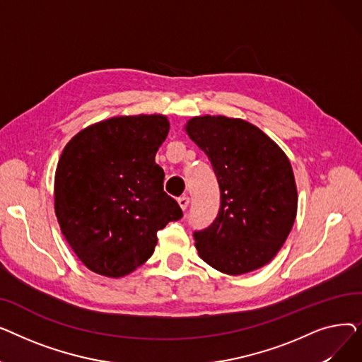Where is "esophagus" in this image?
I'll use <instances>...</instances> for the list:
<instances>
[{
  "label": "esophagus",
  "mask_w": 362,
  "mask_h": 362,
  "mask_svg": "<svg viewBox=\"0 0 362 362\" xmlns=\"http://www.w3.org/2000/svg\"><path fill=\"white\" fill-rule=\"evenodd\" d=\"M177 202H179V205H180L182 210L185 211L186 208H187V205H189V198H187V197H180V198L177 199Z\"/></svg>",
  "instance_id": "obj_1"
}]
</instances>
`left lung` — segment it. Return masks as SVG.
Wrapping results in <instances>:
<instances>
[{
  "mask_svg": "<svg viewBox=\"0 0 362 362\" xmlns=\"http://www.w3.org/2000/svg\"><path fill=\"white\" fill-rule=\"evenodd\" d=\"M186 133L211 161L221 205L216 220L194 233L199 257L239 276L270 262L296 218L293 170L281 148L257 126L226 116L194 117Z\"/></svg>",
  "mask_w": 362,
  "mask_h": 362,
  "instance_id": "1",
  "label": "left lung"
}]
</instances>
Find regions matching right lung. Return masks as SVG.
<instances>
[{
  "mask_svg": "<svg viewBox=\"0 0 362 362\" xmlns=\"http://www.w3.org/2000/svg\"><path fill=\"white\" fill-rule=\"evenodd\" d=\"M161 114L120 116L88 126L62 152L54 206L62 233L86 267L123 277L157 245V232L182 218L164 189L156 154L168 135Z\"/></svg>",
  "mask_w": 362,
  "mask_h": 362,
  "instance_id": "add662e5",
  "label": "right lung"
}]
</instances>
